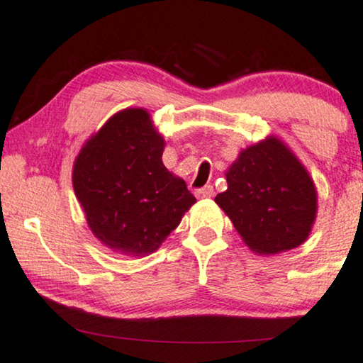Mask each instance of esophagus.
I'll return each instance as SVG.
<instances>
[{
    "mask_svg": "<svg viewBox=\"0 0 363 363\" xmlns=\"http://www.w3.org/2000/svg\"><path fill=\"white\" fill-rule=\"evenodd\" d=\"M195 195L198 198H211L213 195H215V190H213L211 185H206V186L200 188V190H196Z\"/></svg>",
    "mask_w": 363,
    "mask_h": 363,
    "instance_id": "esophagus-1",
    "label": "esophagus"
}]
</instances>
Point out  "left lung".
I'll list each match as a JSON object with an SVG mask.
<instances>
[{
  "instance_id": "obj_1",
  "label": "left lung",
  "mask_w": 363,
  "mask_h": 363,
  "mask_svg": "<svg viewBox=\"0 0 363 363\" xmlns=\"http://www.w3.org/2000/svg\"><path fill=\"white\" fill-rule=\"evenodd\" d=\"M225 175L228 188L215 201L252 252L279 255L309 238L317 216V190L281 138L269 135L241 150Z\"/></svg>"
}]
</instances>
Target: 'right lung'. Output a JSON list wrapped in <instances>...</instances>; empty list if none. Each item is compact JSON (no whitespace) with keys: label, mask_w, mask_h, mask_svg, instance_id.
I'll return each mask as SVG.
<instances>
[{"label":"right lung","mask_w":363,"mask_h":363,"mask_svg":"<svg viewBox=\"0 0 363 363\" xmlns=\"http://www.w3.org/2000/svg\"><path fill=\"white\" fill-rule=\"evenodd\" d=\"M165 140L145 108L113 113L76 157L72 186L92 235L118 255L157 251L195 205L162 162Z\"/></svg>","instance_id":"right-lung-1"}]
</instances>
